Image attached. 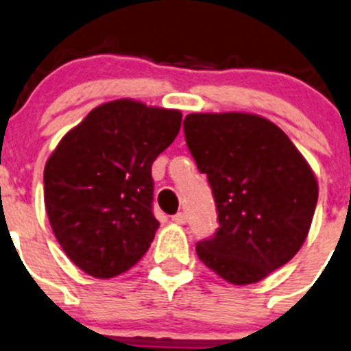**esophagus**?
I'll use <instances>...</instances> for the list:
<instances>
[{
  "instance_id": "esophagus-1",
  "label": "esophagus",
  "mask_w": 351,
  "mask_h": 351,
  "mask_svg": "<svg viewBox=\"0 0 351 351\" xmlns=\"http://www.w3.org/2000/svg\"><path fill=\"white\" fill-rule=\"evenodd\" d=\"M173 223L176 225H185L186 223V215L185 213H176V215L171 216Z\"/></svg>"
}]
</instances>
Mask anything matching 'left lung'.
<instances>
[{
	"label": "left lung",
	"mask_w": 351,
	"mask_h": 351,
	"mask_svg": "<svg viewBox=\"0 0 351 351\" xmlns=\"http://www.w3.org/2000/svg\"><path fill=\"white\" fill-rule=\"evenodd\" d=\"M183 130L220 221L195 245L199 260L235 286L260 282L308 235L319 199L312 168L277 124L256 114H189Z\"/></svg>",
	"instance_id": "8db88e82"
}]
</instances>
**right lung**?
I'll return each instance as SVG.
<instances>
[{
    "mask_svg": "<svg viewBox=\"0 0 351 351\" xmlns=\"http://www.w3.org/2000/svg\"><path fill=\"white\" fill-rule=\"evenodd\" d=\"M182 126V112L121 98L95 107L45 166L51 230L72 263L97 279L142 260L159 221L152 162Z\"/></svg>",
    "mask_w": 351,
    "mask_h": 351,
    "instance_id": "right-lung-1",
    "label": "right lung"
}]
</instances>
